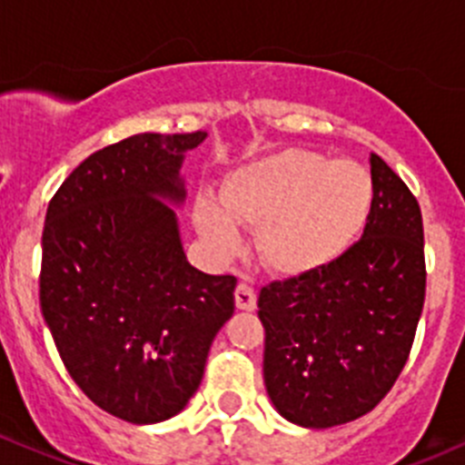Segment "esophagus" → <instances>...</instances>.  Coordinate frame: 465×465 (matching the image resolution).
Masks as SVG:
<instances>
[{"instance_id":"1","label":"esophagus","mask_w":465,"mask_h":465,"mask_svg":"<svg viewBox=\"0 0 465 465\" xmlns=\"http://www.w3.org/2000/svg\"><path fill=\"white\" fill-rule=\"evenodd\" d=\"M233 298H236V307L238 310H245V312H252L257 307V293L250 284L241 282L236 286V292H233Z\"/></svg>"}]
</instances>
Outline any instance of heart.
Returning a JSON list of instances; mask_svg holds the SVG:
<instances>
[{"label": "heart", "instance_id": "1", "mask_svg": "<svg viewBox=\"0 0 465 465\" xmlns=\"http://www.w3.org/2000/svg\"><path fill=\"white\" fill-rule=\"evenodd\" d=\"M371 202L374 185L362 164L282 149L233 169L223 185L225 208L199 199L194 223L220 257L241 245L236 224L257 227L259 259L280 275H302L349 250Z\"/></svg>", "mask_w": 465, "mask_h": 465}]
</instances>
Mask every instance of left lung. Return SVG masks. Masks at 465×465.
Listing matches in <instances>:
<instances>
[{"instance_id": "8db88e82", "label": "left lung", "mask_w": 465, "mask_h": 465, "mask_svg": "<svg viewBox=\"0 0 465 465\" xmlns=\"http://www.w3.org/2000/svg\"><path fill=\"white\" fill-rule=\"evenodd\" d=\"M362 238L316 271L259 293L263 381L286 420L312 429L370 413L401 374L427 292L424 229L409 185L371 153Z\"/></svg>"}]
</instances>
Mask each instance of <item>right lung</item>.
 Returning a JSON list of instances; mask_svg holds the SVG:
<instances>
[{
  "instance_id": "1",
  "label": "right lung",
  "mask_w": 465,
  "mask_h": 465,
  "mask_svg": "<svg viewBox=\"0 0 465 465\" xmlns=\"http://www.w3.org/2000/svg\"><path fill=\"white\" fill-rule=\"evenodd\" d=\"M206 133H142L95 151L50 199L38 298L77 388L114 418L153 424L185 409L233 275L190 266L176 213L188 151Z\"/></svg>"
}]
</instances>
